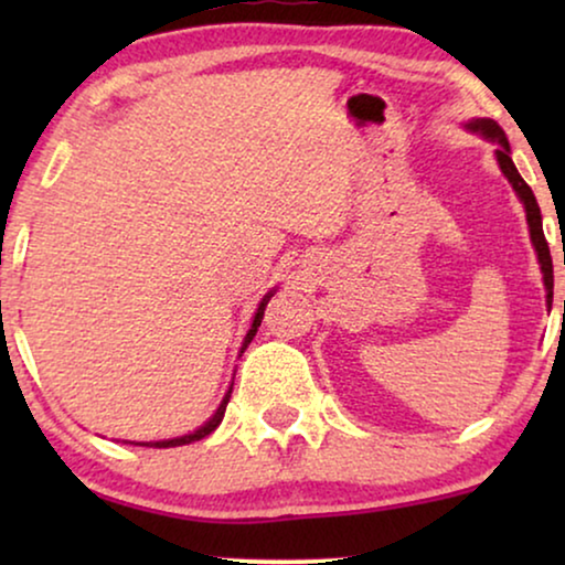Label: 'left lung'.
Wrapping results in <instances>:
<instances>
[{
  "instance_id": "1",
  "label": "left lung",
  "mask_w": 565,
  "mask_h": 565,
  "mask_svg": "<svg viewBox=\"0 0 565 565\" xmlns=\"http://www.w3.org/2000/svg\"><path fill=\"white\" fill-rule=\"evenodd\" d=\"M470 130H478V134H483L486 138H491V141L499 143L497 149V159H499V167L501 172L509 182H512V188L516 190V195L524 203V211H527V223H530V236H532V244H535V252H537V259H540V267H543V280H545V290H547V306H553V259H551V249H547V242H545V234H543V218H540V205L535 195H532L530 184L522 180L520 172H516L512 157H509V143H507V136L504 130L499 128V122L493 120H473L468 122Z\"/></svg>"
}]
</instances>
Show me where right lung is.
<instances>
[{
    "mask_svg": "<svg viewBox=\"0 0 565 565\" xmlns=\"http://www.w3.org/2000/svg\"><path fill=\"white\" fill-rule=\"evenodd\" d=\"M269 298H273V292H269V296H265V300H262V303H259V308H257V316H254V323H252L249 334H246V339H244V347H242V350H246V344L252 342L254 334H257V329H259V323H262V316H265V306H267V300H269ZM228 398H231V391L226 393V398H223V404L218 406V412L213 414V419L207 422V424H203V427H200L198 431H192V435H184V437H177V439H161V443H151V447H180V445H190V443H195V439H203V437H207L215 427H218L221 419H223V414H226V404H228Z\"/></svg>",
    "mask_w": 565,
    "mask_h": 565,
    "instance_id": "1",
    "label": "right lung"
}]
</instances>
